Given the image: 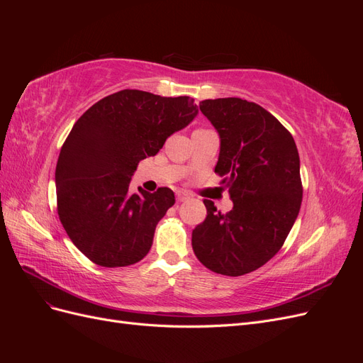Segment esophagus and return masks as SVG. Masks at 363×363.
Listing matches in <instances>:
<instances>
[{"label": "esophagus", "instance_id": "1", "mask_svg": "<svg viewBox=\"0 0 363 363\" xmlns=\"http://www.w3.org/2000/svg\"><path fill=\"white\" fill-rule=\"evenodd\" d=\"M175 196H177V201H179V203H183V201H186V200L189 199V195L186 194V192H183V191L175 192Z\"/></svg>", "mask_w": 363, "mask_h": 363}]
</instances>
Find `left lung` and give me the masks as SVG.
<instances>
[{
  "label": "left lung",
  "mask_w": 363,
  "mask_h": 363,
  "mask_svg": "<svg viewBox=\"0 0 363 363\" xmlns=\"http://www.w3.org/2000/svg\"><path fill=\"white\" fill-rule=\"evenodd\" d=\"M221 139L215 172L228 188L233 208L216 211L192 230V248L206 268L238 277L277 255L300 212L303 184L295 140L262 106L240 98L200 103Z\"/></svg>",
  "instance_id": "left-lung-1"
}]
</instances>
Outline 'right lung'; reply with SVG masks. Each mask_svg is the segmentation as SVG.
Returning <instances> with one entry per match:
<instances>
[{"label":"right lung","mask_w":363,"mask_h":363,"mask_svg":"<svg viewBox=\"0 0 363 363\" xmlns=\"http://www.w3.org/2000/svg\"><path fill=\"white\" fill-rule=\"evenodd\" d=\"M196 113L189 96L124 89L104 96L74 124L56 167L57 213L87 259L118 268L148 255L175 196L169 188L131 194V175Z\"/></svg>","instance_id":"right-lung-1"}]
</instances>
